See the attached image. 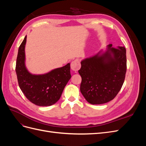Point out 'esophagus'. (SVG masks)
Returning a JSON list of instances; mask_svg holds the SVG:
<instances>
[{
	"instance_id": "obj_1",
	"label": "esophagus",
	"mask_w": 146,
	"mask_h": 146,
	"mask_svg": "<svg viewBox=\"0 0 146 146\" xmlns=\"http://www.w3.org/2000/svg\"><path fill=\"white\" fill-rule=\"evenodd\" d=\"M70 67H71L72 70H73L74 71H78V70L80 69L81 67V64L80 63V61H79L78 59L75 60L73 61L71 63V65H70Z\"/></svg>"
}]
</instances>
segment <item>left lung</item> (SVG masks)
<instances>
[{
	"mask_svg": "<svg viewBox=\"0 0 146 146\" xmlns=\"http://www.w3.org/2000/svg\"><path fill=\"white\" fill-rule=\"evenodd\" d=\"M126 71L125 48H114L109 44L104 54H97L82 61L78 70L82 77V94L91 104L108 102L121 90Z\"/></svg>",
	"mask_w": 146,
	"mask_h": 146,
	"instance_id": "left-lung-1",
	"label": "left lung"
}]
</instances>
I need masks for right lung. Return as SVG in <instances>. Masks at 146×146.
Returning a JSON list of instances; mask_svg holds the SVG:
<instances>
[{"mask_svg":"<svg viewBox=\"0 0 146 146\" xmlns=\"http://www.w3.org/2000/svg\"><path fill=\"white\" fill-rule=\"evenodd\" d=\"M27 36L19 47L16 72L19 88L25 96L36 105L50 106L58 101L70 80V63L43 75H33L25 66V45Z\"/></svg>","mask_w":146,"mask_h":146,"instance_id":"obj_1","label":"right lung"}]
</instances>
